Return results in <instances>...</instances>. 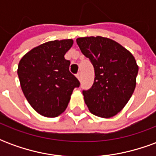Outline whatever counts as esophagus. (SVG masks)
<instances>
[{
    "mask_svg": "<svg viewBox=\"0 0 156 156\" xmlns=\"http://www.w3.org/2000/svg\"><path fill=\"white\" fill-rule=\"evenodd\" d=\"M77 78H78V80H79V81H80V80H81V79H82V73H80V72L77 73Z\"/></svg>",
    "mask_w": 156,
    "mask_h": 156,
    "instance_id": "1",
    "label": "esophagus"
}]
</instances>
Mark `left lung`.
Instances as JSON below:
<instances>
[{
    "instance_id": "left-lung-1",
    "label": "left lung",
    "mask_w": 156,
    "mask_h": 156,
    "mask_svg": "<svg viewBox=\"0 0 156 156\" xmlns=\"http://www.w3.org/2000/svg\"><path fill=\"white\" fill-rule=\"evenodd\" d=\"M82 53L94 68V81L83 90L93 115L110 118L120 112L134 93L138 68L134 56L116 41L103 37H79Z\"/></svg>"
}]
</instances>
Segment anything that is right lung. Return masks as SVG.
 <instances>
[{"mask_svg":"<svg viewBox=\"0 0 156 156\" xmlns=\"http://www.w3.org/2000/svg\"><path fill=\"white\" fill-rule=\"evenodd\" d=\"M72 39L55 40L28 51L19 62L17 74L22 92L32 108L42 116L54 118L64 111L73 90L80 83L69 71L64 55Z\"/></svg>","mask_w":156,"mask_h":156,"instance_id":"add662e5","label":"right lung"}]
</instances>
